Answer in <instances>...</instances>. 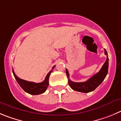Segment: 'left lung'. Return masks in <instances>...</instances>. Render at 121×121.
<instances>
[{
    "mask_svg": "<svg viewBox=\"0 0 121 121\" xmlns=\"http://www.w3.org/2000/svg\"><path fill=\"white\" fill-rule=\"evenodd\" d=\"M104 54L107 55L106 60L103 65L102 67L98 73L94 74L93 76L90 78L88 80L83 82H74L69 79V73L66 69V72L67 76L69 79V85L72 90L79 92H91L102 83L105 79L108 72V67H109V58L108 56V53L106 50L104 49Z\"/></svg>",
    "mask_w": 121,
    "mask_h": 121,
    "instance_id": "obj_1",
    "label": "left lung"
}]
</instances>
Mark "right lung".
I'll return each instance as SVG.
<instances>
[{
    "instance_id": "right-lung-1",
    "label": "right lung",
    "mask_w": 121,
    "mask_h": 121,
    "mask_svg": "<svg viewBox=\"0 0 121 121\" xmlns=\"http://www.w3.org/2000/svg\"><path fill=\"white\" fill-rule=\"evenodd\" d=\"M55 66H53L51 70L49 71V73L47 74L45 80L40 83H35V82H29V81L21 79L15 74L13 70H12V72H13V76H14L15 79L17 80L20 86L23 89L24 91L31 95H38L43 93L47 90V88L49 85V76Z\"/></svg>"
}]
</instances>
